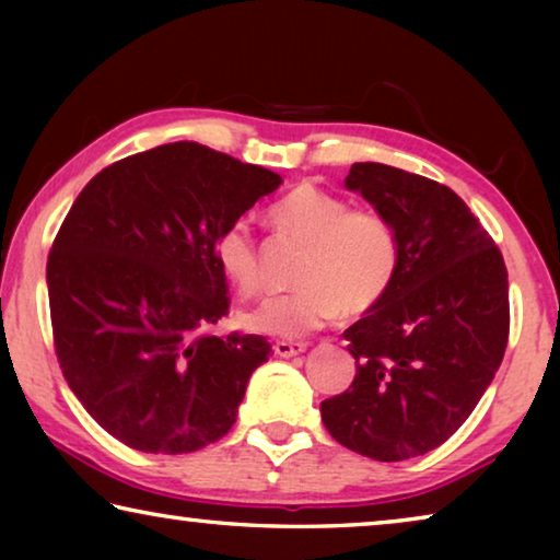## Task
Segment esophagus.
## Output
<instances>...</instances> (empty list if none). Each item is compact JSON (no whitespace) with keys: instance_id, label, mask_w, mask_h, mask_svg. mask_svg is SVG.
Listing matches in <instances>:
<instances>
[{"instance_id":"34e87169","label":"esophagus","mask_w":560,"mask_h":560,"mask_svg":"<svg viewBox=\"0 0 560 560\" xmlns=\"http://www.w3.org/2000/svg\"><path fill=\"white\" fill-rule=\"evenodd\" d=\"M303 350H306V343H303V340H277V343H273V353L279 358L299 355Z\"/></svg>"}]
</instances>
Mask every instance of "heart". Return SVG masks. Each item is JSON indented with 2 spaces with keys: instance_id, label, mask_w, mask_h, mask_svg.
<instances>
[{
  "instance_id": "heart-1",
  "label": "heart",
  "mask_w": 560,
  "mask_h": 560,
  "mask_svg": "<svg viewBox=\"0 0 560 560\" xmlns=\"http://www.w3.org/2000/svg\"><path fill=\"white\" fill-rule=\"evenodd\" d=\"M271 220L308 244L299 267V289L261 299L244 311V326L257 334L296 338L346 316H363L393 289L400 269V234L387 214L316 185H299L271 207ZM214 259L236 291L261 287L259 246L246 220L224 226Z\"/></svg>"
}]
</instances>
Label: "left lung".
Instances as JSON below:
<instances>
[{"mask_svg":"<svg viewBox=\"0 0 560 560\" xmlns=\"http://www.w3.org/2000/svg\"><path fill=\"white\" fill-rule=\"evenodd\" d=\"M346 187L390 217L402 254L387 296L343 330L355 377L320 402V420L363 457L412 459L447 442L494 381L509 340L504 257L447 185L355 163Z\"/></svg>","mask_w":560,"mask_h":560,"instance_id":"1","label":"left lung"}]
</instances>
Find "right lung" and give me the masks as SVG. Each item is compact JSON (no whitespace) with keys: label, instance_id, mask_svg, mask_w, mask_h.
Segmentation results:
<instances>
[{"label":"right lung","instance_id":"right-lung-1","mask_svg":"<svg viewBox=\"0 0 560 560\" xmlns=\"http://www.w3.org/2000/svg\"><path fill=\"white\" fill-rule=\"evenodd\" d=\"M279 185L183 140L103 167L75 197L46 261L54 350L86 412L128 447L187 454L232 430L271 346L212 334L230 308L214 240Z\"/></svg>","mask_w":560,"mask_h":560}]
</instances>
